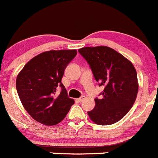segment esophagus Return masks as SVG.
Instances as JSON below:
<instances>
[{"instance_id": "obj_1", "label": "esophagus", "mask_w": 158, "mask_h": 158, "mask_svg": "<svg viewBox=\"0 0 158 158\" xmlns=\"http://www.w3.org/2000/svg\"><path fill=\"white\" fill-rule=\"evenodd\" d=\"M84 99V96H83V97H81V98H78V99H77V101H78V102H81V101H82Z\"/></svg>"}]
</instances>
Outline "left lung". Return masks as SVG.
<instances>
[{
	"instance_id": "left-lung-1",
	"label": "left lung",
	"mask_w": 158,
	"mask_h": 158,
	"mask_svg": "<svg viewBox=\"0 0 158 158\" xmlns=\"http://www.w3.org/2000/svg\"><path fill=\"white\" fill-rule=\"evenodd\" d=\"M92 70L100 86H104L101 98L88 112L93 122L110 125L122 119L134 104L138 92L136 69L130 60L107 46L86 47L78 50Z\"/></svg>"
}]
</instances>
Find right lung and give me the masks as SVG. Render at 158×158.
<instances>
[{"label": "right lung", "mask_w": 158, "mask_h": 158, "mask_svg": "<svg viewBox=\"0 0 158 158\" xmlns=\"http://www.w3.org/2000/svg\"><path fill=\"white\" fill-rule=\"evenodd\" d=\"M76 50L48 51L33 57L24 65L16 79L18 96L31 118L47 126L63 121L74 104L61 83L68 64ZM60 85L62 91L56 93Z\"/></svg>", "instance_id": "1"}]
</instances>
